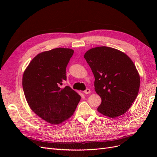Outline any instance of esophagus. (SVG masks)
Returning <instances> with one entry per match:
<instances>
[{
  "instance_id": "esophagus-1",
  "label": "esophagus",
  "mask_w": 157,
  "mask_h": 157,
  "mask_svg": "<svg viewBox=\"0 0 157 157\" xmlns=\"http://www.w3.org/2000/svg\"><path fill=\"white\" fill-rule=\"evenodd\" d=\"M90 92H91V91H90V90L87 88L84 90V91H83V93L85 94H90Z\"/></svg>"
}]
</instances>
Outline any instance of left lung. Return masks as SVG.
<instances>
[{
  "label": "left lung",
  "instance_id": "1",
  "mask_svg": "<svg viewBox=\"0 0 157 157\" xmlns=\"http://www.w3.org/2000/svg\"><path fill=\"white\" fill-rule=\"evenodd\" d=\"M84 58L95 77V91L101 97L98 111L115 118L124 114L137 96L140 77L132 59L124 52L107 46L93 48Z\"/></svg>",
  "mask_w": 157,
  "mask_h": 157
}]
</instances>
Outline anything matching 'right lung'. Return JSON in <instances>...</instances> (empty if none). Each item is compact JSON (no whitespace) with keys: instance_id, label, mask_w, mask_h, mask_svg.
<instances>
[{"instance_id":"obj_1","label":"right lung","mask_w":157,"mask_h":157,"mask_svg":"<svg viewBox=\"0 0 157 157\" xmlns=\"http://www.w3.org/2000/svg\"><path fill=\"white\" fill-rule=\"evenodd\" d=\"M74 53L57 48L36 55L25 70L22 85L31 110L45 121L58 124L73 115L80 100L75 90L66 86V67Z\"/></svg>"}]
</instances>
